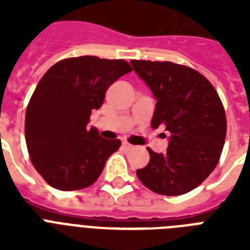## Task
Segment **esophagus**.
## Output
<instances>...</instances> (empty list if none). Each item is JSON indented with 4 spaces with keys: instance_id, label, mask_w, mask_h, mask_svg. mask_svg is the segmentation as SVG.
Wrapping results in <instances>:
<instances>
[{
    "instance_id": "esophagus-1",
    "label": "esophagus",
    "mask_w": 250,
    "mask_h": 250,
    "mask_svg": "<svg viewBox=\"0 0 250 250\" xmlns=\"http://www.w3.org/2000/svg\"><path fill=\"white\" fill-rule=\"evenodd\" d=\"M122 148L125 149V150H131V149H133V145H131L129 143H127V141H123V144H122Z\"/></svg>"
}]
</instances>
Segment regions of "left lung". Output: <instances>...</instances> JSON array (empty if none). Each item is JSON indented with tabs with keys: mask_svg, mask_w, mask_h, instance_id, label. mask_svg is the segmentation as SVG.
Listing matches in <instances>:
<instances>
[{
	"mask_svg": "<svg viewBox=\"0 0 250 250\" xmlns=\"http://www.w3.org/2000/svg\"><path fill=\"white\" fill-rule=\"evenodd\" d=\"M157 98L152 128L165 127V154L148 149L149 164L136 171L153 192L180 196L198 187L219 162L227 132L226 111L217 90L193 68L158 61H131Z\"/></svg>",
	"mask_w": 250,
	"mask_h": 250,
	"instance_id": "obj_1",
	"label": "left lung"
}]
</instances>
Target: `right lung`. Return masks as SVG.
<instances>
[{
    "label": "right lung",
    "instance_id": "1",
    "mask_svg": "<svg viewBox=\"0 0 250 250\" xmlns=\"http://www.w3.org/2000/svg\"><path fill=\"white\" fill-rule=\"evenodd\" d=\"M132 71L123 60L83 56L53 64L37 84L25 111V143L33 167L49 186L78 190L92 186L121 140L88 128L107 88Z\"/></svg>",
    "mask_w": 250,
    "mask_h": 250
}]
</instances>
